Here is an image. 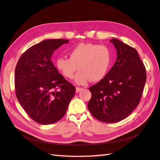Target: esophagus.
Returning <instances> with one entry per match:
<instances>
[{"label":"esophagus","mask_w":160,"mask_h":160,"mask_svg":"<svg viewBox=\"0 0 160 160\" xmlns=\"http://www.w3.org/2000/svg\"><path fill=\"white\" fill-rule=\"evenodd\" d=\"M81 90H82V88H81V87H76V92H80Z\"/></svg>","instance_id":"obj_1"}]
</instances>
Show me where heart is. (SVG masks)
<instances>
[{"instance_id": "b5f03b06", "label": "heart", "mask_w": 160, "mask_h": 160, "mask_svg": "<svg viewBox=\"0 0 160 160\" xmlns=\"http://www.w3.org/2000/svg\"><path fill=\"white\" fill-rule=\"evenodd\" d=\"M68 58H58L56 61L57 69L66 78L72 80L75 73L78 84H86L91 80L98 82L108 72L112 63V52L104 45L80 43L68 52Z\"/></svg>"}]
</instances>
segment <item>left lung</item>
<instances>
[{
	"label": "left lung",
	"instance_id": "left-lung-1",
	"mask_svg": "<svg viewBox=\"0 0 160 160\" xmlns=\"http://www.w3.org/2000/svg\"><path fill=\"white\" fill-rule=\"evenodd\" d=\"M117 52L112 68L90 88L88 108L98 120L112 123L124 119L139 104L147 80L138 52L117 39L110 40Z\"/></svg>",
	"mask_w": 160,
	"mask_h": 160
}]
</instances>
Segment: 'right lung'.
Returning <instances> with one entry per match:
<instances>
[{
  "label": "right lung",
  "mask_w": 160,
  "mask_h": 160,
  "mask_svg": "<svg viewBox=\"0 0 160 160\" xmlns=\"http://www.w3.org/2000/svg\"><path fill=\"white\" fill-rule=\"evenodd\" d=\"M68 40L46 39L22 54L15 69L16 95L33 121L50 125L65 114L76 88L65 79L51 61L54 51Z\"/></svg>",
  "instance_id": "1"
}]
</instances>
